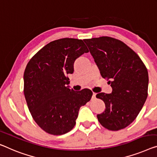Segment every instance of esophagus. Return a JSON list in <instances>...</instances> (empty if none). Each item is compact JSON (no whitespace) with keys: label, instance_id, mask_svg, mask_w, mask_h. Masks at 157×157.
Returning <instances> with one entry per match:
<instances>
[{"label":"esophagus","instance_id":"esophagus-1","mask_svg":"<svg viewBox=\"0 0 157 157\" xmlns=\"http://www.w3.org/2000/svg\"><path fill=\"white\" fill-rule=\"evenodd\" d=\"M96 95H97V94L96 93H93V95H92V99H94L96 98Z\"/></svg>","mask_w":157,"mask_h":157}]
</instances>
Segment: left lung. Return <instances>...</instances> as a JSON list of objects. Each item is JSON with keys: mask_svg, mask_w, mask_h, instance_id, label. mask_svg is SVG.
<instances>
[{"mask_svg": "<svg viewBox=\"0 0 157 157\" xmlns=\"http://www.w3.org/2000/svg\"><path fill=\"white\" fill-rule=\"evenodd\" d=\"M102 78L112 87L111 94L97 98L106 105L97 115L102 126L110 130L123 129L133 122L147 98L149 77L139 56L120 40L109 36L84 39Z\"/></svg>", "mask_w": 157, "mask_h": 157, "instance_id": "1", "label": "left lung"}]
</instances>
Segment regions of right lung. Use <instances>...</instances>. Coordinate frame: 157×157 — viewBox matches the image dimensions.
I'll return each instance as SVG.
<instances>
[{
  "mask_svg": "<svg viewBox=\"0 0 157 157\" xmlns=\"http://www.w3.org/2000/svg\"><path fill=\"white\" fill-rule=\"evenodd\" d=\"M89 50L82 40L63 38L46 44L27 65L24 94L35 122L49 134L60 135L74 128L81 106L90 101L89 89H70L76 58Z\"/></svg>",
  "mask_w": 157,
  "mask_h": 157,
  "instance_id": "obj_1",
  "label": "right lung"
}]
</instances>
